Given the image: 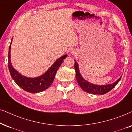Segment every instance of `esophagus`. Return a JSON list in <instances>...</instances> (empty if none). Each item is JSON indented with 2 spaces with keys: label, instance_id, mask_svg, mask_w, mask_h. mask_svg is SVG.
Here are the masks:
<instances>
[{
  "label": "esophagus",
  "instance_id": "obj_1",
  "mask_svg": "<svg viewBox=\"0 0 132 132\" xmlns=\"http://www.w3.org/2000/svg\"><path fill=\"white\" fill-rule=\"evenodd\" d=\"M70 53H71V54L73 55L75 54V51H74V50H71V51H70Z\"/></svg>",
  "mask_w": 132,
  "mask_h": 132
}]
</instances>
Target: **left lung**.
<instances>
[{
    "instance_id": "8db88e82",
    "label": "left lung",
    "mask_w": 132,
    "mask_h": 132,
    "mask_svg": "<svg viewBox=\"0 0 132 132\" xmlns=\"http://www.w3.org/2000/svg\"><path fill=\"white\" fill-rule=\"evenodd\" d=\"M74 68L76 70V77L77 81V83L80 86V88L83 91H86L88 93L93 94H105L108 92H109L110 90L114 88V86L118 84L121 80V77L116 80L115 82L111 83V84L105 85H98L93 84L92 83H90L89 81L85 80L81 75L80 73L79 67H78V64L77 61L74 60Z\"/></svg>"
}]
</instances>
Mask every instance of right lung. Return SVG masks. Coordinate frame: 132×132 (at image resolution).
<instances>
[{"mask_svg":"<svg viewBox=\"0 0 132 132\" xmlns=\"http://www.w3.org/2000/svg\"><path fill=\"white\" fill-rule=\"evenodd\" d=\"M12 40L13 38L11 39V44ZM10 52L11 45L9 47V51H8V69L11 77L16 84L22 89L31 93L42 92L47 89L51 85L55 77L56 71L62 64L63 60L68 56L67 55H64L58 58L54 64L48 69L47 71L45 72L41 76H38L37 77L30 78L21 75L13 67L10 60Z\"/></svg>","mask_w":132,"mask_h":132,"instance_id":"right-lung-1","label":"right lung"}]
</instances>
